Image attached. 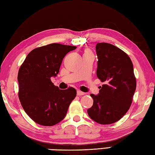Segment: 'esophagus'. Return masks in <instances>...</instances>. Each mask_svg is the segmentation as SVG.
<instances>
[{
    "instance_id": "obj_1",
    "label": "esophagus",
    "mask_w": 155,
    "mask_h": 155,
    "mask_svg": "<svg viewBox=\"0 0 155 155\" xmlns=\"http://www.w3.org/2000/svg\"><path fill=\"white\" fill-rule=\"evenodd\" d=\"M77 94H78V96H82V95H84V94H85V93H84V92H82V91H78Z\"/></svg>"
}]
</instances>
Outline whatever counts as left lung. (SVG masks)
I'll return each mask as SVG.
<instances>
[{"label": "left lung", "instance_id": "8db88e82", "mask_svg": "<svg viewBox=\"0 0 155 155\" xmlns=\"http://www.w3.org/2000/svg\"><path fill=\"white\" fill-rule=\"evenodd\" d=\"M97 75L105 84L97 95L91 97L93 105L87 110L90 118L101 124L118 121L129 110L136 89V78L131 58L116 46L107 43L96 45Z\"/></svg>", "mask_w": 155, "mask_h": 155}]
</instances>
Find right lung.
I'll return each mask as SVG.
<instances>
[{
  "mask_svg": "<svg viewBox=\"0 0 155 155\" xmlns=\"http://www.w3.org/2000/svg\"><path fill=\"white\" fill-rule=\"evenodd\" d=\"M76 46L51 43L32 50L20 67L18 97L32 120L53 126L63 120L77 92L73 87L60 90L51 78L58 74L62 60Z\"/></svg>",
  "mask_w": 155,
  "mask_h": 155,
  "instance_id": "obj_1",
  "label": "right lung"
}]
</instances>
